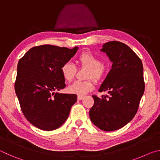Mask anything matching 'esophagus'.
Returning a JSON list of instances; mask_svg holds the SVG:
<instances>
[{
	"instance_id": "1",
	"label": "esophagus",
	"mask_w": 160,
	"mask_h": 160,
	"mask_svg": "<svg viewBox=\"0 0 160 160\" xmlns=\"http://www.w3.org/2000/svg\"><path fill=\"white\" fill-rule=\"evenodd\" d=\"M83 96L82 95H78V100H81V99H83Z\"/></svg>"
}]
</instances>
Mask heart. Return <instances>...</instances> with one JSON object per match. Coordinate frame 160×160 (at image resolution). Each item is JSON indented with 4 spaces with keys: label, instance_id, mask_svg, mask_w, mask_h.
Listing matches in <instances>:
<instances>
[{
    "label": "heart",
    "instance_id": "1",
    "mask_svg": "<svg viewBox=\"0 0 160 160\" xmlns=\"http://www.w3.org/2000/svg\"><path fill=\"white\" fill-rule=\"evenodd\" d=\"M78 63L81 67L88 68L86 74V78H88V80L75 81L69 87L68 90L71 93L82 95L93 89V80L88 78H92L96 82H100L104 78L106 69L102 65L101 59L90 51H84L81 53L78 57ZM76 72V67L70 62L65 63L61 66L62 77L66 82H71L75 78Z\"/></svg>",
    "mask_w": 160,
    "mask_h": 160
}]
</instances>
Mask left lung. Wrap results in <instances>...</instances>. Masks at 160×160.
I'll list each match as a JSON object with an SVG mask.
<instances>
[{"mask_svg": "<svg viewBox=\"0 0 160 160\" xmlns=\"http://www.w3.org/2000/svg\"><path fill=\"white\" fill-rule=\"evenodd\" d=\"M101 51L113 64L99 91L109 95H92L90 117L99 128L112 131L126 126L136 114L145 91L143 66L137 54L122 42H108Z\"/></svg>", "mask_w": 160, "mask_h": 160, "instance_id": "8db88e82", "label": "left lung"}]
</instances>
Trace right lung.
I'll return each mask as SVG.
<instances>
[{
    "mask_svg": "<svg viewBox=\"0 0 160 160\" xmlns=\"http://www.w3.org/2000/svg\"><path fill=\"white\" fill-rule=\"evenodd\" d=\"M78 47L44 44L30 48L18 61L15 90L24 116L44 131H53L66 121L75 94L55 92L66 87L61 68L73 56Z\"/></svg>",
    "mask_w": 160,
    "mask_h": 160,
    "instance_id": "right-lung-1",
    "label": "right lung"
}]
</instances>
